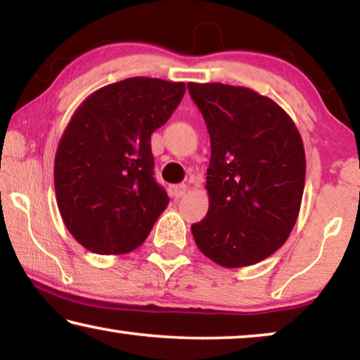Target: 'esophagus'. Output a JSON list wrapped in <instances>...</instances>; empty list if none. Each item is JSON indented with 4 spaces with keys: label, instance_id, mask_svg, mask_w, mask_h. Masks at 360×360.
Instances as JSON below:
<instances>
[{
    "label": "esophagus",
    "instance_id": "1",
    "mask_svg": "<svg viewBox=\"0 0 360 360\" xmlns=\"http://www.w3.org/2000/svg\"><path fill=\"white\" fill-rule=\"evenodd\" d=\"M186 185H175L174 186V198L175 200H180V198H184V196L186 195Z\"/></svg>",
    "mask_w": 360,
    "mask_h": 360
}]
</instances>
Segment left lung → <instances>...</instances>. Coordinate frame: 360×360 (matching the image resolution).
Masks as SVG:
<instances>
[{
	"label": "left lung",
	"instance_id": "8db88e82",
	"mask_svg": "<svg viewBox=\"0 0 360 360\" xmlns=\"http://www.w3.org/2000/svg\"><path fill=\"white\" fill-rule=\"evenodd\" d=\"M211 141L208 213L191 226L206 257L248 267L282 248L302 206V136L274 100L245 86L188 83Z\"/></svg>",
	"mask_w": 360,
	"mask_h": 360
}]
</instances>
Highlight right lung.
Returning a JSON list of instances; mask_svg holds the SVG:
<instances>
[{"instance_id": "obj_1", "label": "right lung", "mask_w": 360, "mask_h": 360, "mask_svg": "<svg viewBox=\"0 0 360 360\" xmlns=\"http://www.w3.org/2000/svg\"><path fill=\"white\" fill-rule=\"evenodd\" d=\"M185 95L184 82L132 77L91 93L63 131L53 162L57 206L95 254L134 250L169 205L154 180L150 136Z\"/></svg>"}]
</instances>
